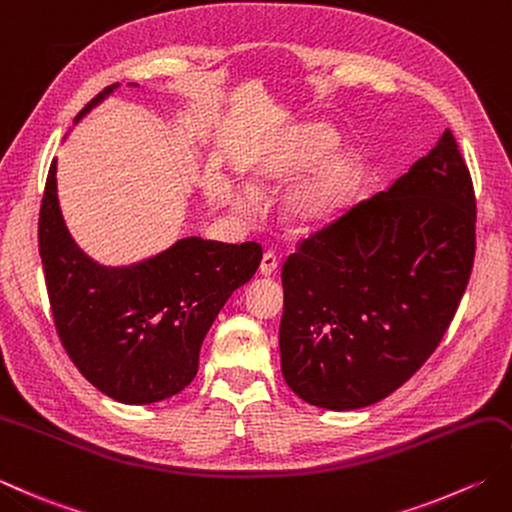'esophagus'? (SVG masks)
<instances>
[{
    "label": "esophagus",
    "mask_w": 512,
    "mask_h": 512,
    "mask_svg": "<svg viewBox=\"0 0 512 512\" xmlns=\"http://www.w3.org/2000/svg\"><path fill=\"white\" fill-rule=\"evenodd\" d=\"M277 270V257L273 253H264L262 264H259V275L270 277Z\"/></svg>",
    "instance_id": "esophagus-1"
}]
</instances>
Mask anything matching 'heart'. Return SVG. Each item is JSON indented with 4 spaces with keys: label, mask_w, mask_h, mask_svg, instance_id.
I'll list each match as a JSON object with an SVG mask.
<instances>
[{
    "label": "heart",
    "mask_w": 512,
    "mask_h": 512,
    "mask_svg": "<svg viewBox=\"0 0 512 512\" xmlns=\"http://www.w3.org/2000/svg\"><path fill=\"white\" fill-rule=\"evenodd\" d=\"M337 142L339 135L333 126L324 122L299 124L255 170L257 188H279L318 164L288 190L279 206L282 222L293 233H315L337 222L355 195L364 168L362 155L348 146L333 150ZM230 206L239 215H255L259 197L250 186H242L230 195Z\"/></svg>",
    "instance_id": "heart-1"
}]
</instances>
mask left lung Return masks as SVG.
I'll list each match as a JSON object with an SVG mask.
<instances>
[{"label": "left lung", "instance_id": "1", "mask_svg": "<svg viewBox=\"0 0 512 512\" xmlns=\"http://www.w3.org/2000/svg\"><path fill=\"white\" fill-rule=\"evenodd\" d=\"M473 257V182L446 128L408 173L286 259L279 350L290 390L328 410L395 393L442 342Z\"/></svg>", "mask_w": 512, "mask_h": 512}]
</instances>
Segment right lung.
Returning a JSON list of instances; mask_svg holds the SVG:
<instances>
[{"label":"right lung","instance_id":"add662e5","mask_svg":"<svg viewBox=\"0 0 512 512\" xmlns=\"http://www.w3.org/2000/svg\"><path fill=\"white\" fill-rule=\"evenodd\" d=\"M117 88L99 93L75 124ZM39 255L59 339L79 373L115 402L144 406L193 382L208 328L257 273L262 246L184 237L133 264H99L64 222L53 159L39 210Z\"/></svg>","mask_w":512,"mask_h":512}]
</instances>
